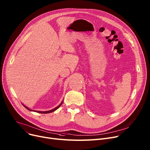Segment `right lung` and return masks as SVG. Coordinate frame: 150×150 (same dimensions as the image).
Returning <instances> with one entry per match:
<instances>
[{"instance_id": "obj_1", "label": "right lung", "mask_w": 150, "mask_h": 150, "mask_svg": "<svg viewBox=\"0 0 150 150\" xmlns=\"http://www.w3.org/2000/svg\"><path fill=\"white\" fill-rule=\"evenodd\" d=\"M62 103H63V101L61 103V104H59L58 106H57V107H55V108H54V109H52V110H49V111H45V112H42V111H35V110H33L29 108L28 107H27L26 106H25V105H23V106H24L26 109H28V110H29V111H33V112H35L39 113H51V112H53L55 111L57 109H58L59 107L61 106V105L62 104Z\"/></svg>"}]
</instances>
